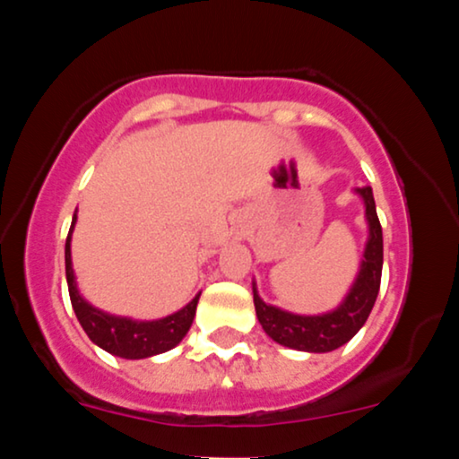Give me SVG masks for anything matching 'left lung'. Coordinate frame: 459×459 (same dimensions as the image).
<instances>
[{"label":"left lung","mask_w":459,"mask_h":459,"mask_svg":"<svg viewBox=\"0 0 459 459\" xmlns=\"http://www.w3.org/2000/svg\"><path fill=\"white\" fill-rule=\"evenodd\" d=\"M354 194L362 200V207H365L367 241L354 282L350 284L343 299L334 308L317 315L291 313V310L263 302L256 281H252L256 317H259L265 334L278 345L298 351H310V354H325V351L339 350L347 341L354 339L356 332L365 325L368 313L376 304L377 291H380L384 244L373 189L368 186L356 187Z\"/></svg>","instance_id":"obj_1"}]
</instances>
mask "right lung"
Segmentation results:
<instances>
[{
    "mask_svg": "<svg viewBox=\"0 0 459 459\" xmlns=\"http://www.w3.org/2000/svg\"><path fill=\"white\" fill-rule=\"evenodd\" d=\"M75 224L77 213L73 215L71 230H68L65 246L66 282L73 310H75L79 324H82L88 339H91L94 345H99L101 350L108 351V354L127 358V360H142V358L163 354V351L172 350V347L181 343L183 336L187 334L189 328H192L200 291L194 296L192 302H187L186 307L178 308L177 313L166 315V317L161 319H134L97 308L82 296V291H79L77 287L75 270H73L71 239Z\"/></svg>",
    "mask_w": 459,
    "mask_h": 459,
    "instance_id": "add662e5",
    "label": "right lung"
}]
</instances>
